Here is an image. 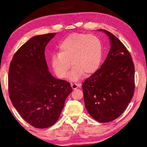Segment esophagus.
Wrapping results in <instances>:
<instances>
[{
    "label": "esophagus",
    "mask_w": 147,
    "mask_h": 147,
    "mask_svg": "<svg viewBox=\"0 0 147 147\" xmlns=\"http://www.w3.org/2000/svg\"><path fill=\"white\" fill-rule=\"evenodd\" d=\"M79 86H80V85L78 84L71 83V87H72V88H73V89H76L78 88Z\"/></svg>",
    "instance_id": "esophagus-1"
}]
</instances>
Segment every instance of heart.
<instances>
[{
	"instance_id": "heart-1",
	"label": "heart",
	"mask_w": 147,
	"mask_h": 147,
	"mask_svg": "<svg viewBox=\"0 0 147 147\" xmlns=\"http://www.w3.org/2000/svg\"><path fill=\"white\" fill-rule=\"evenodd\" d=\"M58 53L52 54L51 66L56 75L63 79L69 74L72 80H76L83 73H94L100 65L102 47L100 39L93 34H73L65 38L58 46Z\"/></svg>"
}]
</instances>
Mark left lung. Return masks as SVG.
<instances>
[{
  "label": "left lung",
  "instance_id": "1",
  "mask_svg": "<svg viewBox=\"0 0 147 147\" xmlns=\"http://www.w3.org/2000/svg\"><path fill=\"white\" fill-rule=\"evenodd\" d=\"M104 32L110 39L108 56L95 73L82 84L86 108L100 123L118 118L130 103L135 90V67L131 54L111 32Z\"/></svg>",
  "mask_w": 147,
  "mask_h": 147
}]
</instances>
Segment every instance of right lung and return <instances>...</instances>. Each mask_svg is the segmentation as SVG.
Here are the masks:
<instances>
[{"mask_svg": "<svg viewBox=\"0 0 147 147\" xmlns=\"http://www.w3.org/2000/svg\"><path fill=\"white\" fill-rule=\"evenodd\" d=\"M56 34L30 39L15 53L9 65V98L21 117L37 128L50 127L58 121L73 91L70 83L54 78L48 70L45 49Z\"/></svg>", "mask_w": 147, "mask_h": 147, "instance_id": "right-lung-1", "label": "right lung"}]
</instances>
